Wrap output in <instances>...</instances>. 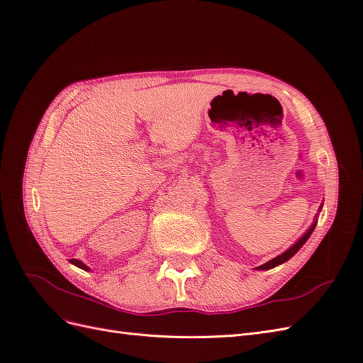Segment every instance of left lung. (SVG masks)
Wrapping results in <instances>:
<instances>
[{"mask_svg":"<svg viewBox=\"0 0 363 363\" xmlns=\"http://www.w3.org/2000/svg\"><path fill=\"white\" fill-rule=\"evenodd\" d=\"M315 225H316V223H313L312 224V227L307 230V232L304 233V236L303 238H300L298 239V242H295L288 251H284L283 255H280V256H277L276 259H272V260H269V262H267V263H263V265H260V267H257L259 269H271V268H274V267H277V265H281L283 262H286V260H289L296 251H298L303 245H304V242L307 239H309V236L312 235V232H313V228H315Z\"/></svg>","mask_w":363,"mask_h":363,"instance_id":"left-lung-1","label":"left lung"}]
</instances>
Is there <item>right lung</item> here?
Here are the masks:
<instances>
[{
    "label": "right lung",
    "mask_w": 363,
    "mask_h": 363,
    "mask_svg": "<svg viewBox=\"0 0 363 363\" xmlns=\"http://www.w3.org/2000/svg\"><path fill=\"white\" fill-rule=\"evenodd\" d=\"M69 262L72 263V265H75V267H79V268H82V269H84V271H87V269H89V268H87V267L84 265V263H82L80 260H77V259H71Z\"/></svg>",
    "instance_id": "obj_1"
}]
</instances>
